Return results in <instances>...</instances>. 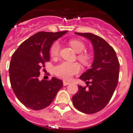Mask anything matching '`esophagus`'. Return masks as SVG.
I'll return each instance as SVG.
<instances>
[{
  "label": "esophagus",
  "instance_id": "obj_1",
  "mask_svg": "<svg viewBox=\"0 0 133 133\" xmlns=\"http://www.w3.org/2000/svg\"><path fill=\"white\" fill-rule=\"evenodd\" d=\"M70 82H66V81H64V82H63V84H64V86H68V85L70 84Z\"/></svg>",
  "mask_w": 133,
  "mask_h": 133
}]
</instances>
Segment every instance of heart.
Wrapping results in <instances>:
<instances>
[{
  "label": "heart",
  "instance_id": "obj_1",
  "mask_svg": "<svg viewBox=\"0 0 133 133\" xmlns=\"http://www.w3.org/2000/svg\"><path fill=\"white\" fill-rule=\"evenodd\" d=\"M69 44L77 52H78L77 58L84 65H88L91 61V56L87 52H84L85 44L78 39H72L69 40ZM60 45L58 42H55L50 49V54L52 58L58 56ZM80 71V65L77 62H63L58 64L54 68L55 74L57 77L64 80H70L73 75L77 74Z\"/></svg>",
  "mask_w": 133,
  "mask_h": 133
}]
</instances>
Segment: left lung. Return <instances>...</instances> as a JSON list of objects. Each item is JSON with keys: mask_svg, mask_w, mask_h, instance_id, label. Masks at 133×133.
Wrapping results in <instances>:
<instances>
[{"mask_svg": "<svg viewBox=\"0 0 133 133\" xmlns=\"http://www.w3.org/2000/svg\"><path fill=\"white\" fill-rule=\"evenodd\" d=\"M75 34L91 41L94 61L91 69L80 77L87 86H78L73 103L82 112L94 114L104 109L112 97L119 79V62L114 49L102 38L91 33Z\"/></svg>", "mask_w": 133, "mask_h": 133, "instance_id": "1", "label": "left lung"}]
</instances>
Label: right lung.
Here are the masks:
<instances>
[{"label": "right lung", "mask_w": 133, "mask_h": 133, "mask_svg": "<svg viewBox=\"0 0 133 133\" xmlns=\"http://www.w3.org/2000/svg\"><path fill=\"white\" fill-rule=\"evenodd\" d=\"M67 32H37L13 54L9 68L10 83L17 99L26 107L34 110L47 107L62 87L58 78L39 81V76L45 63L49 61L51 45Z\"/></svg>", "instance_id": "right-lung-1"}]
</instances>
